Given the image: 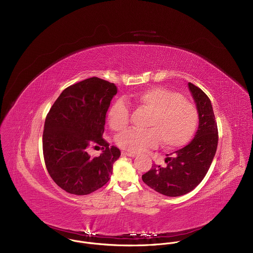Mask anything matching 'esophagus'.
Wrapping results in <instances>:
<instances>
[{"label": "esophagus", "mask_w": 253, "mask_h": 253, "mask_svg": "<svg viewBox=\"0 0 253 253\" xmlns=\"http://www.w3.org/2000/svg\"><path fill=\"white\" fill-rule=\"evenodd\" d=\"M124 155L127 156V157H130V158H135L137 155L134 154V153H131V152H123Z\"/></svg>", "instance_id": "1"}]
</instances>
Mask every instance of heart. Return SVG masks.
Masks as SVG:
<instances>
[{"label":"heart","mask_w":253,"mask_h":253,"mask_svg":"<svg viewBox=\"0 0 253 253\" xmlns=\"http://www.w3.org/2000/svg\"><path fill=\"white\" fill-rule=\"evenodd\" d=\"M128 101L152 112L146 130L127 129L117 137V144L124 150L137 153L158 144L160 137L169 148L187 144L196 132L199 114L194 104L179 93L166 87L154 86L132 94ZM130 111L124 99L116 100L108 111L110 127L124 130L129 123Z\"/></svg>","instance_id":"heart-1"}]
</instances>
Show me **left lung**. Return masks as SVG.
Masks as SVG:
<instances>
[{"instance_id": "obj_1", "label": "left lung", "mask_w": 253, "mask_h": 253, "mask_svg": "<svg viewBox=\"0 0 253 253\" xmlns=\"http://www.w3.org/2000/svg\"><path fill=\"white\" fill-rule=\"evenodd\" d=\"M199 113V128L194 139L184 148L168 154L167 167L154 165L142 175L153 190L168 197H179L195 189L208 173L216 153L218 129L209 96L188 83Z\"/></svg>"}]
</instances>
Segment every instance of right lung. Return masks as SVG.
Segmentation results:
<instances>
[{"instance_id":"right-lung-1","label":"right lung","mask_w":253,"mask_h":253,"mask_svg":"<svg viewBox=\"0 0 253 253\" xmlns=\"http://www.w3.org/2000/svg\"><path fill=\"white\" fill-rule=\"evenodd\" d=\"M117 86L92 77L66 87L46 115L42 153L46 169L61 189L83 196L108 182L121 151L102 137L110 102ZM100 145V156L90 157L89 146Z\"/></svg>"}]
</instances>
